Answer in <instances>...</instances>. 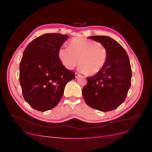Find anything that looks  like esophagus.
I'll return each instance as SVG.
<instances>
[{"label":"esophagus","instance_id":"obj_1","mask_svg":"<svg viewBox=\"0 0 152 152\" xmlns=\"http://www.w3.org/2000/svg\"><path fill=\"white\" fill-rule=\"evenodd\" d=\"M81 77V75H80L79 73H75V77L78 78V77Z\"/></svg>","mask_w":152,"mask_h":152}]
</instances>
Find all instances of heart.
Instances as JSON below:
<instances>
[{
  "label": "heart",
  "instance_id": "heart-1",
  "mask_svg": "<svg viewBox=\"0 0 152 152\" xmlns=\"http://www.w3.org/2000/svg\"><path fill=\"white\" fill-rule=\"evenodd\" d=\"M58 57L69 70L74 68L80 60V71L94 75L104 66L107 52L102 43L84 37H74L69 41L68 48L59 49Z\"/></svg>",
  "mask_w": 152,
  "mask_h": 152
}]
</instances>
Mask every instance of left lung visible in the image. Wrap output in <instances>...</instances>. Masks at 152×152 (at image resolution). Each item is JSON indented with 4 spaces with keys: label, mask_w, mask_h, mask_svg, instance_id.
I'll return each instance as SVG.
<instances>
[{
    "label": "left lung",
    "mask_w": 152,
    "mask_h": 152,
    "mask_svg": "<svg viewBox=\"0 0 152 152\" xmlns=\"http://www.w3.org/2000/svg\"><path fill=\"white\" fill-rule=\"evenodd\" d=\"M89 37L102 43L107 49L104 66L91 77L82 89V96L90 107L108 112L125 101L131 84L132 71L128 55L117 41L108 36Z\"/></svg>",
    "instance_id": "8db88e82"
}]
</instances>
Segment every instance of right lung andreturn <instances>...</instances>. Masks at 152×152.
<instances>
[{"mask_svg": "<svg viewBox=\"0 0 152 152\" xmlns=\"http://www.w3.org/2000/svg\"><path fill=\"white\" fill-rule=\"evenodd\" d=\"M67 35L45 34L25 48L20 65V82L23 96L30 107L45 112L61 100L66 84L75 73L62 65L58 51Z\"/></svg>", "mask_w": 152, "mask_h": 152, "instance_id": "1", "label": "right lung"}]
</instances>
